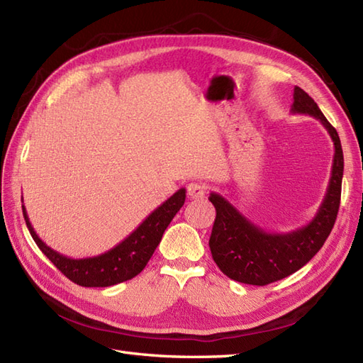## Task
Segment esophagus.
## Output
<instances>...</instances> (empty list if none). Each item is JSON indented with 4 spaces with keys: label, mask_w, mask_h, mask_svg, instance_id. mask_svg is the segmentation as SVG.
I'll use <instances>...</instances> for the list:
<instances>
[{
    "label": "esophagus",
    "mask_w": 363,
    "mask_h": 363,
    "mask_svg": "<svg viewBox=\"0 0 363 363\" xmlns=\"http://www.w3.org/2000/svg\"><path fill=\"white\" fill-rule=\"evenodd\" d=\"M187 195L191 199H201L206 195V186L201 182H190L187 186Z\"/></svg>",
    "instance_id": "1"
}]
</instances>
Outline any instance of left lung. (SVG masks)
I'll use <instances>...</instances> for the list:
<instances>
[{"instance_id": "1", "label": "left lung", "mask_w": 363, "mask_h": 363, "mask_svg": "<svg viewBox=\"0 0 363 363\" xmlns=\"http://www.w3.org/2000/svg\"><path fill=\"white\" fill-rule=\"evenodd\" d=\"M291 112L320 120L333 138L334 160L329 186L312 221L287 234L267 233L238 212L226 198L211 194L209 201L217 211L209 240L212 257L223 273L242 284L267 285L303 268L325 245L340 207L343 179L340 137L317 103L299 87L293 90Z\"/></svg>"}]
</instances>
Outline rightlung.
Returning a JSON list of instances; mask_svg holds the SVG:
<instances>
[{
  "instance_id": "add662e5",
  "label": "right lung",
  "mask_w": 363,
  "mask_h": 363,
  "mask_svg": "<svg viewBox=\"0 0 363 363\" xmlns=\"http://www.w3.org/2000/svg\"><path fill=\"white\" fill-rule=\"evenodd\" d=\"M184 201H186V189H179L164 204L154 209L125 240L99 256L86 259H72L51 250L35 234L25 206L21 207L23 217L34 242L45 256L60 269V273L82 287H111V285L133 279L146 267L160 243L167 226L179 212Z\"/></svg>"
}]
</instances>
